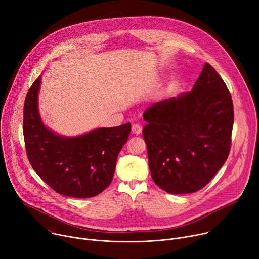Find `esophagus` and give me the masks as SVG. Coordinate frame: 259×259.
<instances>
[{
	"instance_id": "1",
	"label": "esophagus",
	"mask_w": 259,
	"mask_h": 259,
	"mask_svg": "<svg viewBox=\"0 0 259 259\" xmlns=\"http://www.w3.org/2000/svg\"><path fill=\"white\" fill-rule=\"evenodd\" d=\"M141 130H142V128H141V126H140L139 124H133V125H132V132H133L134 134H136V135L140 134V133H141Z\"/></svg>"
}]
</instances>
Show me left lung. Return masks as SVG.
<instances>
[{
	"label": "left lung",
	"mask_w": 259,
	"mask_h": 259,
	"mask_svg": "<svg viewBox=\"0 0 259 259\" xmlns=\"http://www.w3.org/2000/svg\"><path fill=\"white\" fill-rule=\"evenodd\" d=\"M142 135L153 180L174 194L198 192L226 163L234 105L215 68L206 63L193 90L159 101L143 113Z\"/></svg>",
	"instance_id": "1"
}]
</instances>
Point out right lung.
I'll use <instances>...</instances> for the list:
<instances>
[{"mask_svg":"<svg viewBox=\"0 0 259 259\" xmlns=\"http://www.w3.org/2000/svg\"><path fill=\"white\" fill-rule=\"evenodd\" d=\"M40 83L41 77L32 83L23 107V137L32 169L60 195L83 199L99 195L113 180L131 124L99 128L78 137L58 136L40 119Z\"/></svg>","mask_w":259,"mask_h":259,"instance_id":"right-lung-1","label":"right lung"}]
</instances>
